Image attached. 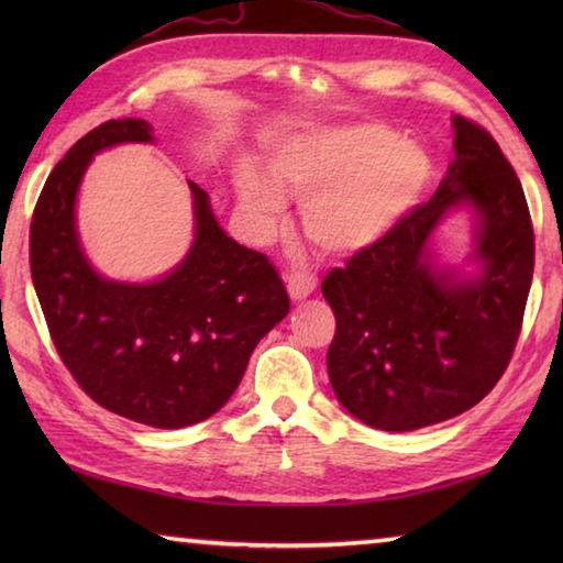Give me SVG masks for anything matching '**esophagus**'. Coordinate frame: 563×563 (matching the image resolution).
<instances>
[{
	"mask_svg": "<svg viewBox=\"0 0 563 563\" xmlns=\"http://www.w3.org/2000/svg\"><path fill=\"white\" fill-rule=\"evenodd\" d=\"M285 283H288V295L292 300H305L318 290V278L310 273H290Z\"/></svg>",
	"mask_w": 563,
	"mask_h": 563,
	"instance_id": "1",
	"label": "esophagus"
}]
</instances>
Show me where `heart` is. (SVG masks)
<instances>
[{
  "instance_id": "b5f03b06",
  "label": "heart",
  "mask_w": 563,
  "mask_h": 563,
  "mask_svg": "<svg viewBox=\"0 0 563 563\" xmlns=\"http://www.w3.org/2000/svg\"><path fill=\"white\" fill-rule=\"evenodd\" d=\"M258 168L241 166L238 208L258 231L283 216L285 198H302L300 221L312 243L352 255L383 241L424 201L434 161L419 141L397 139L377 121L328 123L280 139Z\"/></svg>"
}]
</instances>
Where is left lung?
Here are the masks:
<instances>
[{
  "label": "left lung",
  "instance_id": "1",
  "mask_svg": "<svg viewBox=\"0 0 563 563\" xmlns=\"http://www.w3.org/2000/svg\"><path fill=\"white\" fill-rule=\"evenodd\" d=\"M454 161L430 203L322 280L338 328L328 375L340 405L375 430L412 432L472 409L517 345L533 273L523 188L487 131L452 117ZM473 216L460 266L435 261L433 235Z\"/></svg>",
  "mask_w": 563,
  "mask_h": 563
}]
</instances>
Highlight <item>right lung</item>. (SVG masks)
I'll list each match as a JSON object with an SVG mask.
<instances>
[{
	"label": "right lung",
	"instance_id": "right-lung-1",
	"mask_svg": "<svg viewBox=\"0 0 563 563\" xmlns=\"http://www.w3.org/2000/svg\"><path fill=\"white\" fill-rule=\"evenodd\" d=\"M154 141L144 119H113L76 141L36 201L30 265L54 345L84 393L133 422L180 430L231 399L290 298L271 261L223 231L194 180V241L174 268L144 283L93 268L76 221L81 180L101 151Z\"/></svg>",
	"mask_w": 563,
	"mask_h": 563
}]
</instances>
